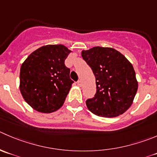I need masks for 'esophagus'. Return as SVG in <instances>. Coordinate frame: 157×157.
I'll return each mask as SVG.
<instances>
[{
  "label": "esophagus",
  "mask_w": 157,
  "mask_h": 157,
  "mask_svg": "<svg viewBox=\"0 0 157 157\" xmlns=\"http://www.w3.org/2000/svg\"><path fill=\"white\" fill-rule=\"evenodd\" d=\"M77 85H78L79 86H82V82H81V80H79L77 82Z\"/></svg>",
  "instance_id": "obj_1"
}]
</instances>
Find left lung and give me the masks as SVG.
<instances>
[{"instance_id": "8db88e82", "label": "left lung", "mask_w": 157, "mask_h": 157, "mask_svg": "<svg viewBox=\"0 0 157 157\" xmlns=\"http://www.w3.org/2000/svg\"><path fill=\"white\" fill-rule=\"evenodd\" d=\"M81 55L96 78L97 92L86 101L88 109L103 117H115L126 112L138 89L133 65L110 48L95 47L83 51Z\"/></svg>"}]
</instances>
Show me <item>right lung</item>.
<instances>
[{
	"instance_id": "obj_1",
	"label": "right lung",
	"mask_w": 157,
	"mask_h": 157,
	"mask_svg": "<svg viewBox=\"0 0 157 157\" xmlns=\"http://www.w3.org/2000/svg\"><path fill=\"white\" fill-rule=\"evenodd\" d=\"M71 51L62 44L38 48L22 63L20 90L24 100L38 112L52 113L63 106L71 85V70L64 61Z\"/></svg>"
}]
</instances>
